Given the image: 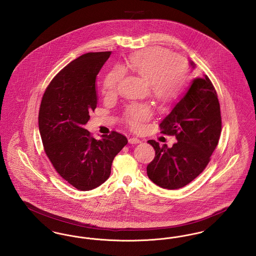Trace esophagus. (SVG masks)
Instances as JSON below:
<instances>
[{
  "label": "esophagus",
  "instance_id": "34e87169",
  "mask_svg": "<svg viewBox=\"0 0 256 256\" xmlns=\"http://www.w3.org/2000/svg\"><path fill=\"white\" fill-rule=\"evenodd\" d=\"M140 142H141L140 139H138V138H136V137H132V138L128 139V143H130V144H138V143H140Z\"/></svg>",
  "mask_w": 256,
  "mask_h": 256
}]
</instances>
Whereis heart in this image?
Here are the masks:
<instances>
[{"instance_id": "1", "label": "heart", "mask_w": 256, "mask_h": 256, "mask_svg": "<svg viewBox=\"0 0 256 256\" xmlns=\"http://www.w3.org/2000/svg\"><path fill=\"white\" fill-rule=\"evenodd\" d=\"M130 66L137 74L149 82L152 94L162 102L176 98L184 90L188 79L186 64L172 54L162 49H152L137 53L130 58ZM124 70L113 68L106 76L104 89L106 94L118 90ZM152 110L146 104H132L126 109V120L134 128L150 118Z\"/></svg>"}]
</instances>
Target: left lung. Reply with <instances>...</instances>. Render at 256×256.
Here are the masks:
<instances>
[{
  "label": "left lung",
  "mask_w": 256,
  "mask_h": 256,
  "mask_svg": "<svg viewBox=\"0 0 256 256\" xmlns=\"http://www.w3.org/2000/svg\"><path fill=\"white\" fill-rule=\"evenodd\" d=\"M196 68V64L190 60ZM160 132L175 136L171 148L160 147L149 140L156 150L147 166L152 182L167 190L180 188L205 169L222 132L220 107L209 77H196L190 82L171 112L160 124Z\"/></svg>",
  "instance_id": "1"
}]
</instances>
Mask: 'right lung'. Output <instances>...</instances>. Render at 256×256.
I'll use <instances>...</instances> for the list:
<instances>
[{"label": "right lung", "mask_w": 256, "mask_h": 256, "mask_svg": "<svg viewBox=\"0 0 256 256\" xmlns=\"http://www.w3.org/2000/svg\"><path fill=\"white\" fill-rule=\"evenodd\" d=\"M110 55L87 53L70 62L48 85L40 108L46 156L60 177L82 192L109 178L114 158L128 144L116 132L96 140L84 128L98 104L96 76Z\"/></svg>", "instance_id": "add662e5"}]
</instances>
